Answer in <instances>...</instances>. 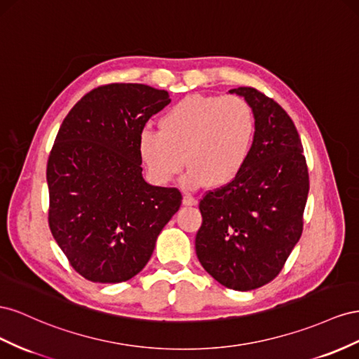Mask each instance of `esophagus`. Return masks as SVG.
<instances>
[{"instance_id":"obj_1","label":"esophagus","mask_w":359,"mask_h":359,"mask_svg":"<svg viewBox=\"0 0 359 359\" xmlns=\"http://www.w3.org/2000/svg\"><path fill=\"white\" fill-rule=\"evenodd\" d=\"M198 200L194 196H191V194H185V196H183V204H185V206H196Z\"/></svg>"}]
</instances>
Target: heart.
I'll return each mask as SVG.
<instances>
[{
    "label": "heart",
    "instance_id": "b5f03b06",
    "mask_svg": "<svg viewBox=\"0 0 359 359\" xmlns=\"http://www.w3.org/2000/svg\"><path fill=\"white\" fill-rule=\"evenodd\" d=\"M161 132L144 129L138 155L153 182L165 185L191 168L187 187H224L247 162L255 134L254 111L247 100L230 96H189L161 118Z\"/></svg>",
    "mask_w": 359,
    "mask_h": 359
}]
</instances>
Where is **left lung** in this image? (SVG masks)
<instances>
[{"instance_id":"1","label":"left lung","mask_w":359,"mask_h":359,"mask_svg":"<svg viewBox=\"0 0 359 359\" xmlns=\"http://www.w3.org/2000/svg\"><path fill=\"white\" fill-rule=\"evenodd\" d=\"M230 91L254 111V141L238 176L200 200L196 251L218 283L247 292L271 283L298 243L310 176L287 112L254 87Z\"/></svg>"}]
</instances>
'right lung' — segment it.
I'll use <instances>...</instances> for the list:
<instances>
[{
    "label": "right lung",
    "instance_id": "right-lung-1",
    "mask_svg": "<svg viewBox=\"0 0 359 359\" xmlns=\"http://www.w3.org/2000/svg\"><path fill=\"white\" fill-rule=\"evenodd\" d=\"M170 104L168 91L105 84L78 100L50 149L48 222L72 268L93 283H121L151 257L182 204L177 188L142 179L138 137Z\"/></svg>",
    "mask_w": 359,
    "mask_h": 359
}]
</instances>
